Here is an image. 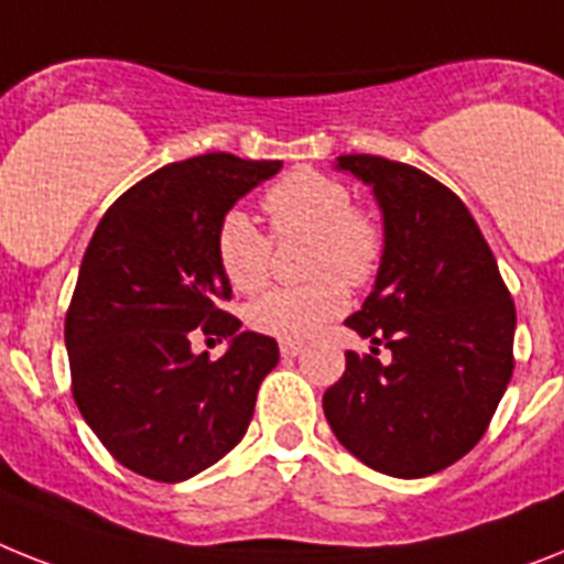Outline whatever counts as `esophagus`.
Returning a JSON list of instances; mask_svg holds the SVG:
<instances>
[{
	"instance_id": "34e87169",
	"label": "esophagus",
	"mask_w": 564,
	"mask_h": 564,
	"mask_svg": "<svg viewBox=\"0 0 564 564\" xmlns=\"http://www.w3.org/2000/svg\"><path fill=\"white\" fill-rule=\"evenodd\" d=\"M279 351H282V357H296L302 351V343H291V339H285V343H279Z\"/></svg>"
}]
</instances>
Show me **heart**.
I'll return each mask as SVG.
<instances>
[{"mask_svg":"<svg viewBox=\"0 0 564 564\" xmlns=\"http://www.w3.org/2000/svg\"><path fill=\"white\" fill-rule=\"evenodd\" d=\"M279 239H308V285L273 288L250 302L253 332L276 339H308L348 308L351 288L369 285L383 264V221L357 207L346 181L319 170L288 172L262 198ZM216 259L236 291H259L271 273V239L241 209H230L216 230Z\"/></svg>","mask_w":564,"mask_h":564,"instance_id":"heart-1","label":"heart"}]
</instances>
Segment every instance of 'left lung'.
<instances>
[{
	"label": "left lung",
	"mask_w": 564,
	"mask_h": 564,
	"mask_svg": "<svg viewBox=\"0 0 564 564\" xmlns=\"http://www.w3.org/2000/svg\"><path fill=\"white\" fill-rule=\"evenodd\" d=\"M337 170L369 184L386 232L375 291L346 325L392 357L346 351V371L323 394L325 417L366 467L432 476L490 426L513 377L516 305L453 189L377 155H339Z\"/></svg>",
	"instance_id": "8db88e82"
}]
</instances>
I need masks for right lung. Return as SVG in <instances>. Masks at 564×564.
Listing matches in <instances>:
<instances>
[{
    "label": "right lung",
    "mask_w": 564,
    "mask_h": 564,
    "mask_svg": "<svg viewBox=\"0 0 564 564\" xmlns=\"http://www.w3.org/2000/svg\"><path fill=\"white\" fill-rule=\"evenodd\" d=\"M282 170L227 152L166 164L106 209L65 314L72 394L126 469L187 481L245 438L273 337L241 332L218 305L230 282L216 230L241 195ZM193 330L230 336L225 358L193 356Z\"/></svg>",
    "instance_id": "add662e5"
}]
</instances>
